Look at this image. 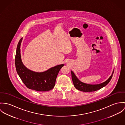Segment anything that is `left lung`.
I'll return each mask as SVG.
<instances>
[{"label":"left lung","mask_w":125,"mask_h":125,"mask_svg":"<svg viewBox=\"0 0 125 125\" xmlns=\"http://www.w3.org/2000/svg\"><path fill=\"white\" fill-rule=\"evenodd\" d=\"M113 70L112 74L110 77L106 80L105 82L97 84H90L88 83H84L83 82H81L76 76V75L74 74V73L71 70V77H72V80L73 83L74 84V87L78 89L82 92H94L97 91L104 87L108 83H109L112 78L113 73H114Z\"/></svg>","instance_id":"obj_1"}]
</instances>
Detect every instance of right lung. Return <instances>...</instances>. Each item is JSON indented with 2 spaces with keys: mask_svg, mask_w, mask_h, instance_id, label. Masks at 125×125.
<instances>
[{
  "mask_svg": "<svg viewBox=\"0 0 125 125\" xmlns=\"http://www.w3.org/2000/svg\"><path fill=\"white\" fill-rule=\"evenodd\" d=\"M22 39L18 42L15 56V67L18 75L30 89L40 92L52 90L55 86L58 73L64 64L57 65L40 72L29 69L24 65L21 58L20 48Z\"/></svg>",
  "mask_w": 125,
  "mask_h": 125,
  "instance_id": "1",
  "label": "right lung"
}]
</instances>
